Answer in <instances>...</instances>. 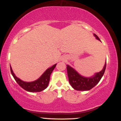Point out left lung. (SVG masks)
Masks as SVG:
<instances>
[{
    "label": "left lung",
    "instance_id": "obj_1",
    "mask_svg": "<svg viewBox=\"0 0 121 121\" xmlns=\"http://www.w3.org/2000/svg\"><path fill=\"white\" fill-rule=\"evenodd\" d=\"M94 37L96 39L101 41L100 39L95 34H94ZM106 66V61L105 62L103 69L101 71L95 73L93 76L89 77H84L81 76L80 73L76 71L74 69L67 65L68 76L69 82L71 85L72 87L76 91H89L93 87L95 86L99 82L101 78L105 73Z\"/></svg>",
    "mask_w": 121,
    "mask_h": 121
}]
</instances>
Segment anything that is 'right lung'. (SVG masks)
I'll return each instance as SVG.
<instances>
[{
  "label": "right lung",
  "instance_id": "1",
  "mask_svg": "<svg viewBox=\"0 0 121 121\" xmlns=\"http://www.w3.org/2000/svg\"><path fill=\"white\" fill-rule=\"evenodd\" d=\"M56 65L57 64L47 69L37 80L32 82L22 81V80H20V78L15 76L11 66L10 69L11 74L15 81L22 88L24 89L26 91H30V92H39V91H44L48 87L50 80V76H51V73L53 69L56 67Z\"/></svg>",
  "mask_w": 121,
  "mask_h": 121
}]
</instances>
